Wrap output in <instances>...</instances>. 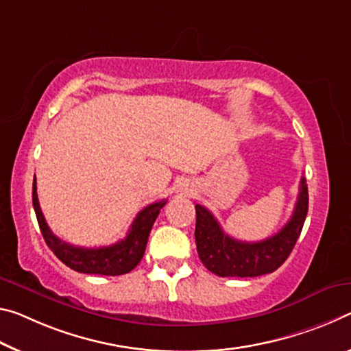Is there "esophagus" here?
Here are the masks:
<instances>
[{
    "instance_id": "obj_1",
    "label": "esophagus",
    "mask_w": 351,
    "mask_h": 351,
    "mask_svg": "<svg viewBox=\"0 0 351 351\" xmlns=\"http://www.w3.org/2000/svg\"><path fill=\"white\" fill-rule=\"evenodd\" d=\"M182 189H184V191H187V186H184V187H182Z\"/></svg>"
}]
</instances>
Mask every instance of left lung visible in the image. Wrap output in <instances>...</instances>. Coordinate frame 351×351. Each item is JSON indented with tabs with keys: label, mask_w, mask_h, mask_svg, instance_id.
I'll use <instances>...</instances> for the list:
<instances>
[{
	"label": "left lung",
	"mask_w": 351,
	"mask_h": 351,
	"mask_svg": "<svg viewBox=\"0 0 351 351\" xmlns=\"http://www.w3.org/2000/svg\"><path fill=\"white\" fill-rule=\"evenodd\" d=\"M308 184L304 176L291 220L271 237L242 242L225 234L215 217L204 206H195L197 252L206 269L219 276H261L271 274L289 258L303 230L308 214Z\"/></svg>",
	"instance_id": "obj_1"
}]
</instances>
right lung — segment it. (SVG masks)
Listing matches in <instances>:
<instances>
[{
  "mask_svg": "<svg viewBox=\"0 0 351 351\" xmlns=\"http://www.w3.org/2000/svg\"><path fill=\"white\" fill-rule=\"evenodd\" d=\"M165 199L153 204H148L132 221V225L128 231L125 239H121L117 243L109 247L99 248H84L70 245L64 241H60L58 236H54L49 226L47 225L45 217L42 214L40 204L37 198V184L36 176L32 182V204L37 215L38 226H40L42 236L45 239L47 245L51 248V252L62 261V263L80 274H92V275H108L117 276L130 274L134 267L141 263V259L145 254L147 242L149 231H152L154 220L158 219L160 209L165 206Z\"/></svg>",
  "mask_w": 351,
  "mask_h": 351,
  "instance_id": "right-lung-1",
  "label": "right lung"
}]
</instances>
